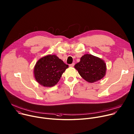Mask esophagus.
I'll return each instance as SVG.
<instances>
[{"mask_svg":"<svg viewBox=\"0 0 134 134\" xmlns=\"http://www.w3.org/2000/svg\"><path fill=\"white\" fill-rule=\"evenodd\" d=\"M74 65H75V63H72V64H71L69 65V66H70V67H73Z\"/></svg>","mask_w":134,"mask_h":134,"instance_id":"1","label":"esophagus"}]
</instances>
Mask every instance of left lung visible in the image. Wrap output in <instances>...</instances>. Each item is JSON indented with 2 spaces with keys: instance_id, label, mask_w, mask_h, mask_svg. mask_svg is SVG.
Wrapping results in <instances>:
<instances>
[{
  "instance_id": "left-lung-1",
  "label": "left lung",
  "mask_w": 134,
  "mask_h": 134,
  "mask_svg": "<svg viewBox=\"0 0 134 134\" xmlns=\"http://www.w3.org/2000/svg\"><path fill=\"white\" fill-rule=\"evenodd\" d=\"M80 76L89 83L101 79L106 75V65L104 60L91 54H85L75 65Z\"/></svg>"
}]
</instances>
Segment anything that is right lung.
Returning <instances> with one entry per match:
<instances>
[{
    "label": "right lung",
    "instance_id": "1",
    "mask_svg": "<svg viewBox=\"0 0 134 134\" xmlns=\"http://www.w3.org/2000/svg\"><path fill=\"white\" fill-rule=\"evenodd\" d=\"M68 67V65L55 55H49L36 62L34 69V77L40 85L52 87L58 83Z\"/></svg>",
    "mask_w": 134,
    "mask_h": 134
}]
</instances>
